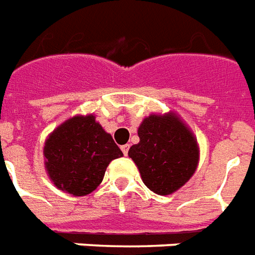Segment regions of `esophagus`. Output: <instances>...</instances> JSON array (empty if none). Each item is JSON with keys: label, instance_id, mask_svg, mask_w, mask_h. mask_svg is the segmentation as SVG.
I'll return each instance as SVG.
<instances>
[{"label": "esophagus", "instance_id": "34e87169", "mask_svg": "<svg viewBox=\"0 0 255 255\" xmlns=\"http://www.w3.org/2000/svg\"><path fill=\"white\" fill-rule=\"evenodd\" d=\"M129 148H130V145L129 144H126V145H122L121 146V149H122V152H124V155H128V152H129Z\"/></svg>", "mask_w": 255, "mask_h": 255}]
</instances>
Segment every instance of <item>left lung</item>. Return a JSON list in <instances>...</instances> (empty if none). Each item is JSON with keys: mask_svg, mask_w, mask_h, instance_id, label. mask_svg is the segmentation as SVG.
I'll use <instances>...</instances> for the list:
<instances>
[{"mask_svg": "<svg viewBox=\"0 0 255 255\" xmlns=\"http://www.w3.org/2000/svg\"><path fill=\"white\" fill-rule=\"evenodd\" d=\"M137 133L140 142L130 146L128 155L145 186L159 196L179 190L200 161V146L190 128L170 111L144 118Z\"/></svg>", "mask_w": 255, "mask_h": 255, "instance_id": "left-lung-1", "label": "left lung"}]
</instances>
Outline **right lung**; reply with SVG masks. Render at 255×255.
Listing matches in <instances>:
<instances>
[{
    "label": "right lung",
    "instance_id": "obj_1",
    "mask_svg": "<svg viewBox=\"0 0 255 255\" xmlns=\"http://www.w3.org/2000/svg\"><path fill=\"white\" fill-rule=\"evenodd\" d=\"M44 168L59 190L87 196L99 186L111 160L124 156L94 114L74 115L44 141Z\"/></svg>",
    "mask_w": 255,
    "mask_h": 255
}]
</instances>
